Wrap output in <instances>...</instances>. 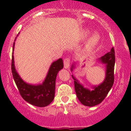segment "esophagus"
<instances>
[{"mask_svg": "<svg viewBox=\"0 0 131 131\" xmlns=\"http://www.w3.org/2000/svg\"><path fill=\"white\" fill-rule=\"evenodd\" d=\"M70 64V59L68 58H66L64 59V68H68L69 67Z\"/></svg>", "mask_w": 131, "mask_h": 131, "instance_id": "esophagus-1", "label": "esophagus"}]
</instances>
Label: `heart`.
<instances>
[{
	"mask_svg": "<svg viewBox=\"0 0 131 131\" xmlns=\"http://www.w3.org/2000/svg\"><path fill=\"white\" fill-rule=\"evenodd\" d=\"M89 33V32H88ZM100 40V36L97 33H94L89 37L88 39V42H87L86 44V48L87 49L90 50L93 49L95 46H97V43H99Z\"/></svg>",
	"mask_w": 131,
	"mask_h": 131,
	"instance_id": "b5f03b06",
	"label": "heart"
}]
</instances>
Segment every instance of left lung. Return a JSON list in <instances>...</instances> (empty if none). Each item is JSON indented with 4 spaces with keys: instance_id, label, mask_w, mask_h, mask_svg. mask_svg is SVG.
<instances>
[{
    "instance_id": "8db88e82",
    "label": "left lung",
    "mask_w": 131,
    "mask_h": 131,
    "mask_svg": "<svg viewBox=\"0 0 131 131\" xmlns=\"http://www.w3.org/2000/svg\"><path fill=\"white\" fill-rule=\"evenodd\" d=\"M99 60L106 65V77L101 84L93 87V90L90 91L84 88L73 75H72L74 80L77 96L80 103L85 106H94L101 103L107 96L114 82V67L115 62L114 48H112L110 52L100 58ZM74 68L75 64H73L71 71H73Z\"/></svg>"
}]
</instances>
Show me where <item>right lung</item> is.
<instances>
[{"instance_id":"add662e5","label":"right lung","mask_w":131,"mask_h":131,"mask_svg":"<svg viewBox=\"0 0 131 131\" xmlns=\"http://www.w3.org/2000/svg\"><path fill=\"white\" fill-rule=\"evenodd\" d=\"M14 48V42L13 44V51ZM63 68V59L60 58L51 64L46 79L42 84L37 85L29 84L23 81L17 73L14 64L13 52L12 55V73L20 95L23 100L35 106H46L53 101L54 98L56 76L58 72Z\"/></svg>"}]
</instances>
